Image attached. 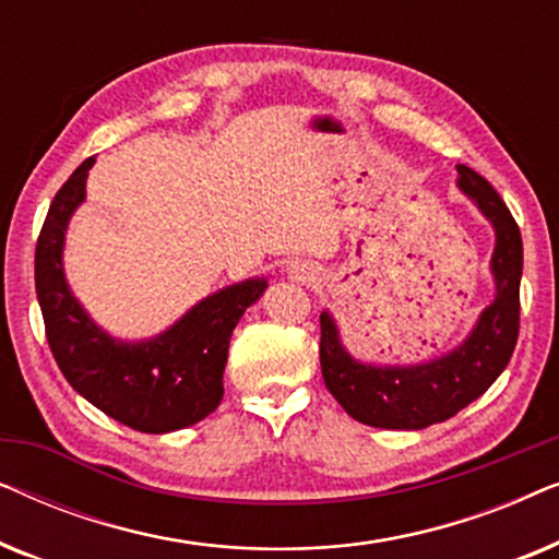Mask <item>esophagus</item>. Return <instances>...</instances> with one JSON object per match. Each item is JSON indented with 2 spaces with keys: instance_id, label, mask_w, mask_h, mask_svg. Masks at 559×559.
<instances>
[{
  "instance_id": "1",
  "label": "esophagus",
  "mask_w": 559,
  "mask_h": 559,
  "mask_svg": "<svg viewBox=\"0 0 559 559\" xmlns=\"http://www.w3.org/2000/svg\"><path fill=\"white\" fill-rule=\"evenodd\" d=\"M295 274H297V277H300V280H308V277H310V272H305V270H295Z\"/></svg>"
}]
</instances>
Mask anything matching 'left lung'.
I'll return each instance as SVG.
<instances>
[{
  "label": "left lung",
  "instance_id": "obj_1",
  "mask_svg": "<svg viewBox=\"0 0 559 559\" xmlns=\"http://www.w3.org/2000/svg\"><path fill=\"white\" fill-rule=\"evenodd\" d=\"M457 188L491 221L496 300L480 312L468 338L450 354L417 366L361 364L341 346L333 318L320 316V369L328 392L358 423L381 430H423L445 423L478 400L507 369L519 338L522 234L507 203L471 167L457 165Z\"/></svg>",
  "mask_w": 559,
  "mask_h": 559
}]
</instances>
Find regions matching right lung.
<instances>
[{
  "label": "right lung",
  "mask_w": 559,
  "mask_h": 559,
  "mask_svg": "<svg viewBox=\"0 0 559 559\" xmlns=\"http://www.w3.org/2000/svg\"><path fill=\"white\" fill-rule=\"evenodd\" d=\"M91 165L94 157L83 159L63 182L37 236L35 289L45 335L68 384L104 415L140 432L182 430L221 404L228 341L266 282L247 280L205 297L157 338H111L86 316L63 274L66 228L86 198Z\"/></svg>",
  "instance_id": "add662e5"
}]
</instances>
